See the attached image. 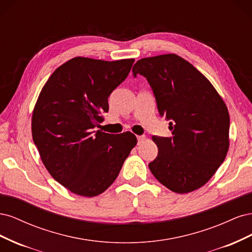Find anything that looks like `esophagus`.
Segmentation results:
<instances>
[{
  "label": "esophagus",
  "mask_w": 252,
  "mask_h": 252,
  "mask_svg": "<svg viewBox=\"0 0 252 252\" xmlns=\"http://www.w3.org/2000/svg\"><path fill=\"white\" fill-rule=\"evenodd\" d=\"M145 140H146V136H145V135H139L138 136V145L142 144Z\"/></svg>",
  "instance_id": "obj_1"
}]
</instances>
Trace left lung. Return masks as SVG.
Masks as SVG:
<instances>
[{"instance_id":"obj_1","label":"left lung","mask_w":252,"mask_h":252,"mask_svg":"<svg viewBox=\"0 0 252 252\" xmlns=\"http://www.w3.org/2000/svg\"><path fill=\"white\" fill-rule=\"evenodd\" d=\"M132 73L146 78L159 116L170 121L169 138L152 136L158 152L150 171L173 192L202 187L229 148L230 120L223 98L195 67L173 53L141 59Z\"/></svg>"}]
</instances>
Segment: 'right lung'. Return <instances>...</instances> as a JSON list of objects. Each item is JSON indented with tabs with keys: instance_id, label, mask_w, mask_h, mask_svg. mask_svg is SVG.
Listing matches in <instances>:
<instances>
[{
	"instance_id": "right-lung-1",
	"label": "right lung",
	"mask_w": 252,
	"mask_h": 252,
	"mask_svg": "<svg viewBox=\"0 0 252 252\" xmlns=\"http://www.w3.org/2000/svg\"><path fill=\"white\" fill-rule=\"evenodd\" d=\"M133 59L102 61L77 57L61 65L34 106L32 131L51 177L82 196L104 192L136 145L131 132L96 130L109 109L108 96L130 72Z\"/></svg>"
}]
</instances>
